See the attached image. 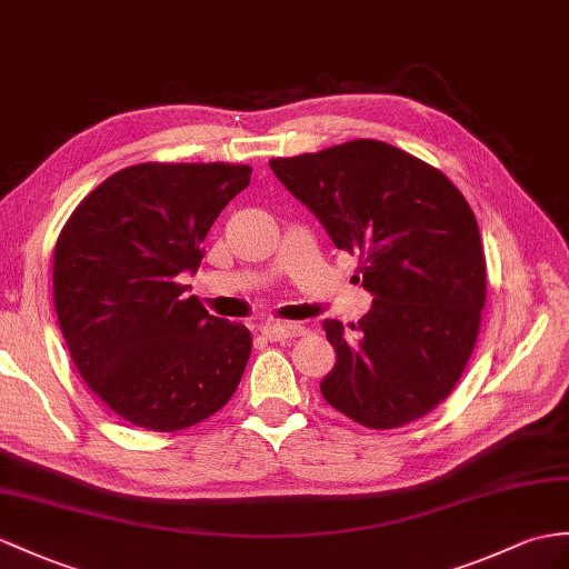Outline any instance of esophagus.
<instances>
[{
    "label": "esophagus",
    "mask_w": 569,
    "mask_h": 569,
    "mask_svg": "<svg viewBox=\"0 0 569 569\" xmlns=\"http://www.w3.org/2000/svg\"><path fill=\"white\" fill-rule=\"evenodd\" d=\"M303 326L297 323H268L262 326V336H266L270 342H282V340H292L303 336Z\"/></svg>",
    "instance_id": "obj_1"
}]
</instances>
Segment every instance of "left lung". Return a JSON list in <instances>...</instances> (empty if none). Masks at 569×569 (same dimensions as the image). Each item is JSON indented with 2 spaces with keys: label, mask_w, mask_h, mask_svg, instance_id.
Returning a JSON list of instances; mask_svg holds the SVG:
<instances>
[{
  "label": "left lung",
  "mask_w": 569,
  "mask_h": 569,
  "mask_svg": "<svg viewBox=\"0 0 569 569\" xmlns=\"http://www.w3.org/2000/svg\"><path fill=\"white\" fill-rule=\"evenodd\" d=\"M270 169L340 251L359 253L373 295L357 323H323L338 355L323 398L369 429L425 418L459 383L488 295L478 221L461 190L379 140L272 159Z\"/></svg>",
  "instance_id": "obj_1"
}]
</instances>
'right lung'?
<instances>
[{
  "label": "right lung",
  "instance_id": "obj_1",
  "mask_svg": "<svg viewBox=\"0 0 569 569\" xmlns=\"http://www.w3.org/2000/svg\"><path fill=\"white\" fill-rule=\"evenodd\" d=\"M246 163H134L77 204L52 258L60 330L81 379L122 420L178 432L229 403L251 330L210 316L176 277L198 270Z\"/></svg>",
  "mask_w": 569,
  "mask_h": 569
}]
</instances>
